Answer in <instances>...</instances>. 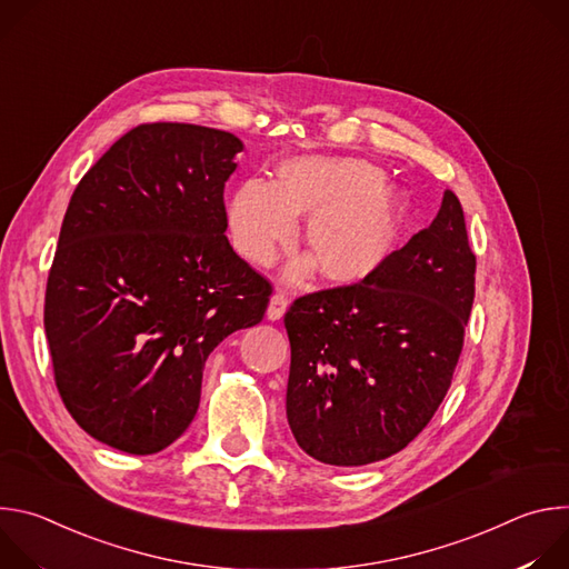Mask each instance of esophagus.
<instances>
[{
    "instance_id": "obj_1",
    "label": "esophagus",
    "mask_w": 569,
    "mask_h": 569,
    "mask_svg": "<svg viewBox=\"0 0 569 569\" xmlns=\"http://www.w3.org/2000/svg\"><path fill=\"white\" fill-rule=\"evenodd\" d=\"M288 295L286 292H274L272 295V299H270V306H268V319H272V321H277V319H281L283 317V312H286V308H288Z\"/></svg>"
}]
</instances>
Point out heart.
<instances>
[{"instance_id":"1","label":"heart","mask_w":569,"mask_h":569,"mask_svg":"<svg viewBox=\"0 0 569 569\" xmlns=\"http://www.w3.org/2000/svg\"><path fill=\"white\" fill-rule=\"evenodd\" d=\"M408 200L356 157H292L277 171V184L242 182L227 204L233 248L257 266H272L297 233V218H308L306 246L321 274L336 286L371 279L393 254ZM315 262L290 266L288 279L303 281Z\"/></svg>"}]
</instances>
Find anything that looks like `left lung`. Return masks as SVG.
Here are the masks:
<instances>
[{
	"label": "left lung",
	"mask_w": 569,
	"mask_h": 569,
	"mask_svg": "<svg viewBox=\"0 0 569 569\" xmlns=\"http://www.w3.org/2000/svg\"><path fill=\"white\" fill-rule=\"evenodd\" d=\"M475 266L461 202L446 191L432 224L371 279L295 299L286 415L301 450L365 466L415 441L450 389Z\"/></svg>",
	"instance_id": "1"
}]
</instances>
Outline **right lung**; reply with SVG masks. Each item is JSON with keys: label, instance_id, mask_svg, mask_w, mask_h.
<instances>
[{"label": "right lung", "instance_id": "obj_1", "mask_svg": "<svg viewBox=\"0 0 569 569\" xmlns=\"http://www.w3.org/2000/svg\"><path fill=\"white\" fill-rule=\"evenodd\" d=\"M238 137L141 123L78 182L47 279L58 393L90 437L130 455L193 421L209 353L259 323L272 283L224 236Z\"/></svg>", "mask_w": 569, "mask_h": 569}]
</instances>
